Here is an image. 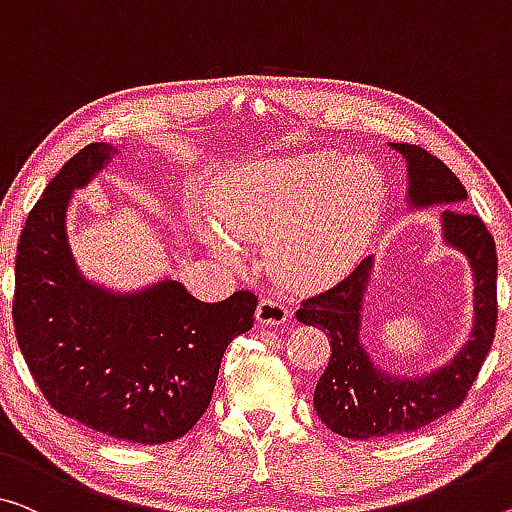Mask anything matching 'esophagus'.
<instances>
[{
  "instance_id": "esophagus-1",
  "label": "esophagus",
  "mask_w": 512,
  "mask_h": 512,
  "mask_svg": "<svg viewBox=\"0 0 512 512\" xmlns=\"http://www.w3.org/2000/svg\"><path fill=\"white\" fill-rule=\"evenodd\" d=\"M290 311L286 309V304H281L279 300H272V297H265V300L258 302V309H256V320L261 322V325H283V322L288 320Z\"/></svg>"
}]
</instances>
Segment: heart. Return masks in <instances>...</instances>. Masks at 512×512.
I'll use <instances>...</instances> for the list:
<instances>
[{"mask_svg":"<svg viewBox=\"0 0 512 512\" xmlns=\"http://www.w3.org/2000/svg\"><path fill=\"white\" fill-rule=\"evenodd\" d=\"M384 183L375 164L334 151L265 157L231 167L208 190V219L194 231L224 263L238 245H263L267 270L293 288L348 270L380 215Z\"/></svg>","mask_w":512,"mask_h":512,"instance_id":"b5f03b06","label":"heart"}]
</instances>
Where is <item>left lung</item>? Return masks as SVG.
I'll list each match as a JSON object with an SVG mask.
<instances>
[{
    "instance_id": "1",
    "label": "left lung",
    "mask_w": 512,
    "mask_h": 512,
    "mask_svg": "<svg viewBox=\"0 0 512 512\" xmlns=\"http://www.w3.org/2000/svg\"><path fill=\"white\" fill-rule=\"evenodd\" d=\"M407 169L405 203L412 212L460 208L467 190L435 155L412 144H389ZM442 242L467 258L474 279V320L469 341L455 355L421 375L382 368L364 345V309L375 256L359 263L348 279L302 302L297 320L327 332L332 359L313 391V407L329 430L348 439H382L419 430L465 400L490 350L497 327V249L476 215L444 210Z\"/></svg>"
}]
</instances>
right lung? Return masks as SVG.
I'll return each instance as SVG.
<instances>
[{
  "instance_id": "obj_1",
  "label": "right lung",
  "mask_w": 512,
  "mask_h": 512,
  "mask_svg": "<svg viewBox=\"0 0 512 512\" xmlns=\"http://www.w3.org/2000/svg\"><path fill=\"white\" fill-rule=\"evenodd\" d=\"M119 155L84 146L29 212L15 258L18 345L59 414L135 444L174 442L208 410L219 364L254 325L256 297L238 290L208 304L162 277L137 290L91 281L68 240V212Z\"/></svg>"
}]
</instances>
